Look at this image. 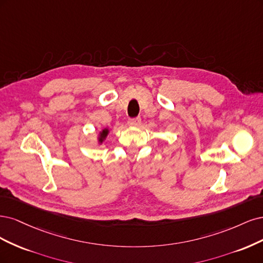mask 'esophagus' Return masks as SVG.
Wrapping results in <instances>:
<instances>
[{
	"instance_id": "obj_1",
	"label": "esophagus",
	"mask_w": 263,
	"mask_h": 263,
	"mask_svg": "<svg viewBox=\"0 0 263 263\" xmlns=\"http://www.w3.org/2000/svg\"><path fill=\"white\" fill-rule=\"evenodd\" d=\"M141 123V118H133V119H129L128 124L130 126H139Z\"/></svg>"
}]
</instances>
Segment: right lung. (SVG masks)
<instances>
[{
    "label": "right lung",
    "mask_w": 263,
    "mask_h": 263,
    "mask_svg": "<svg viewBox=\"0 0 263 263\" xmlns=\"http://www.w3.org/2000/svg\"><path fill=\"white\" fill-rule=\"evenodd\" d=\"M109 132H110V130H109L108 126H106V128H104L103 130L98 132V135H97V143L99 144V145H101V144H103V143L106 141Z\"/></svg>",
    "instance_id": "add662e5"
}]
</instances>
